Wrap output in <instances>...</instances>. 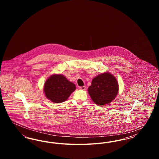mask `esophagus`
Returning a JSON list of instances; mask_svg holds the SVG:
<instances>
[{"mask_svg":"<svg viewBox=\"0 0 159 159\" xmlns=\"http://www.w3.org/2000/svg\"><path fill=\"white\" fill-rule=\"evenodd\" d=\"M79 89H81V90H85L86 89V86H80V87H79Z\"/></svg>","mask_w":159,"mask_h":159,"instance_id":"obj_1","label":"esophagus"}]
</instances>
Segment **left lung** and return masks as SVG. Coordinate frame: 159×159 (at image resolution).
<instances>
[{
	"label": "left lung",
	"mask_w": 159,
	"mask_h": 159,
	"mask_svg": "<svg viewBox=\"0 0 159 159\" xmlns=\"http://www.w3.org/2000/svg\"><path fill=\"white\" fill-rule=\"evenodd\" d=\"M88 91L93 102L104 106L116 98L119 92V84L115 76L106 72L92 79Z\"/></svg>",
	"instance_id": "1"
}]
</instances>
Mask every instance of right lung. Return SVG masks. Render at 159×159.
<instances>
[{"label":"right lung","instance_id":"1","mask_svg":"<svg viewBox=\"0 0 159 159\" xmlns=\"http://www.w3.org/2000/svg\"><path fill=\"white\" fill-rule=\"evenodd\" d=\"M76 85L62 75H53L48 78L44 84L46 97L54 103L66 101L76 90Z\"/></svg>","mask_w":159,"mask_h":159}]
</instances>
